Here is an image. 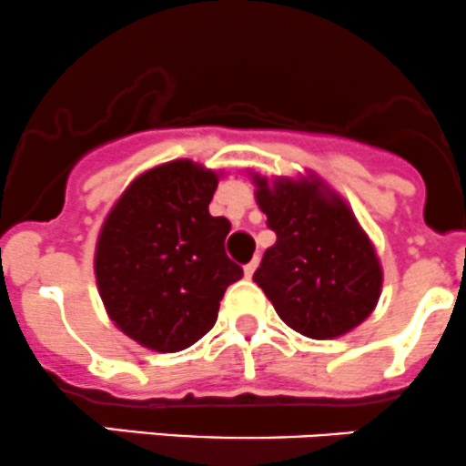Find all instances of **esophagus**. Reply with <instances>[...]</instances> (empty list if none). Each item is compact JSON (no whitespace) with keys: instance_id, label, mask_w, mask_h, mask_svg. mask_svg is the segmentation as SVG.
<instances>
[{"instance_id":"esophagus-1","label":"esophagus","mask_w":466,"mask_h":466,"mask_svg":"<svg viewBox=\"0 0 466 466\" xmlns=\"http://www.w3.org/2000/svg\"><path fill=\"white\" fill-rule=\"evenodd\" d=\"M256 267H258V258H253L248 265H244V276H247V279H251V276L256 274Z\"/></svg>"}]
</instances>
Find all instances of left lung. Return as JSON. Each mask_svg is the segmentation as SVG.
Listing matches in <instances>:
<instances>
[{
	"instance_id": "obj_1",
	"label": "left lung",
	"mask_w": 466,
	"mask_h": 466,
	"mask_svg": "<svg viewBox=\"0 0 466 466\" xmlns=\"http://www.w3.org/2000/svg\"><path fill=\"white\" fill-rule=\"evenodd\" d=\"M256 204L276 244L253 274L280 319L312 339L351 333L374 312L383 267L339 192L315 172L267 178L251 172Z\"/></svg>"
}]
</instances>
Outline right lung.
Listing matches in <instances>:
<instances>
[{
	"label": "right lung",
	"mask_w": 466,
	"mask_h": 466,
	"mask_svg": "<svg viewBox=\"0 0 466 466\" xmlns=\"http://www.w3.org/2000/svg\"><path fill=\"white\" fill-rule=\"evenodd\" d=\"M222 174L187 158L128 183L101 224L95 276L110 321L158 353H177L218 321L242 267L224 251L231 224L208 204Z\"/></svg>",
	"instance_id": "1"
}]
</instances>
